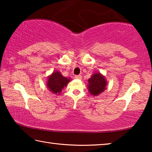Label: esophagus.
Instances as JSON below:
<instances>
[{"instance_id": "1", "label": "esophagus", "mask_w": 152, "mask_h": 152, "mask_svg": "<svg viewBox=\"0 0 152 152\" xmlns=\"http://www.w3.org/2000/svg\"><path fill=\"white\" fill-rule=\"evenodd\" d=\"M75 78L76 79L80 80V79H82V76L81 75H76L75 76Z\"/></svg>"}]
</instances>
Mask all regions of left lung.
Here are the masks:
<instances>
[{
    "instance_id": "left-lung-1",
    "label": "left lung",
    "mask_w": 152,
    "mask_h": 152,
    "mask_svg": "<svg viewBox=\"0 0 152 152\" xmlns=\"http://www.w3.org/2000/svg\"><path fill=\"white\" fill-rule=\"evenodd\" d=\"M107 81L100 73L94 74L88 80V91L94 96L99 94L106 89Z\"/></svg>"
}]
</instances>
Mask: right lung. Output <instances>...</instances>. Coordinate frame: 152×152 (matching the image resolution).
I'll return each mask as SVG.
<instances>
[{
  "instance_id": "obj_1",
  "label": "right lung",
  "mask_w": 152,
  "mask_h": 152,
  "mask_svg": "<svg viewBox=\"0 0 152 152\" xmlns=\"http://www.w3.org/2000/svg\"><path fill=\"white\" fill-rule=\"evenodd\" d=\"M70 80L64 77L60 74V72H54L48 78V88L55 94H60Z\"/></svg>"
}]
</instances>
